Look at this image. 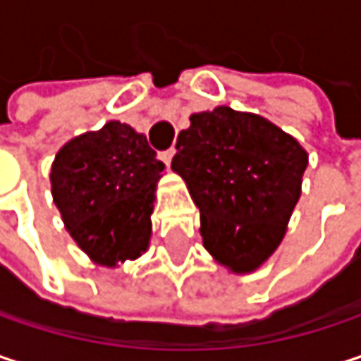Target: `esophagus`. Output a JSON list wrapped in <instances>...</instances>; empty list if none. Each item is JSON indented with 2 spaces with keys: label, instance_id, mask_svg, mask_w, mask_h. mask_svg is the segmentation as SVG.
<instances>
[{
  "label": "esophagus",
  "instance_id": "34e87169",
  "mask_svg": "<svg viewBox=\"0 0 361 361\" xmlns=\"http://www.w3.org/2000/svg\"><path fill=\"white\" fill-rule=\"evenodd\" d=\"M173 154H176V150H173V148H169V150H163V152H161V159H163V163H165V165H171V161H173Z\"/></svg>",
  "mask_w": 361,
  "mask_h": 361
}]
</instances>
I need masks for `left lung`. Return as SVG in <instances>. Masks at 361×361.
Returning <instances> with one entry per match:
<instances>
[{
  "mask_svg": "<svg viewBox=\"0 0 361 361\" xmlns=\"http://www.w3.org/2000/svg\"><path fill=\"white\" fill-rule=\"evenodd\" d=\"M176 148L171 167L200 209L204 249L232 271L257 269L286 232L307 152L263 116L228 106L192 114Z\"/></svg>",
  "mask_w": 361,
  "mask_h": 361,
  "instance_id": "obj_1",
  "label": "left lung"
}]
</instances>
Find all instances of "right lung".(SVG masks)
<instances>
[{"mask_svg": "<svg viewBox=\"0 0 361 361\" xmlns=\"http://www.w3.org/2000/svg\"><path fill=\"white\" fill-rule=\"evenodd\" d=\"M165 163L146 135L110 121L60 148L51 194L66 230L94 261L114 265L148 247L154 185Z\"/></svg>", "mask_w": 361, "mask_h": 361, "instance_id": "add662e5", "label": "right lung"}]
</instances>
